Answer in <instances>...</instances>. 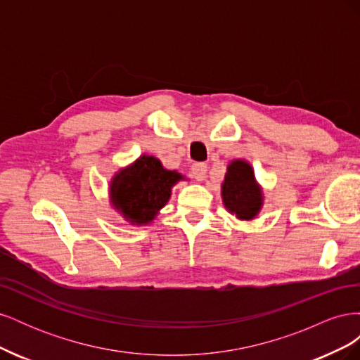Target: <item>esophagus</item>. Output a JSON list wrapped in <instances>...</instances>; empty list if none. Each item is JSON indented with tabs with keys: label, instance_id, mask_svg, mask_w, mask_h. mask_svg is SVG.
<instances>
[{
	"label": "esophagus",
	"instance_id": "obj_1",
	"mask_svg": "<svg viewBox=\"0 0 360 360\" xmlns=\"http://www.w3.org/2000/svg\"><path fill=\"white\" fill-rule=\"evenodd\" d=\"M205 172H207L205 163L198 162V163H193V165H192V174L198 181H202L205 179Z\"/></svg>",
	"mask_w": 360,
	"mask_h": 360
}]
</instances>
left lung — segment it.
I'll return each instance as SVG.
<instances>
[{"instance_id": "8db88e82", "label": "left lung", "mask_w": 360, "mask_h": 360, "mask_svg": "<svg viewBox=\"0 0 360 360\" xmlns=\"http://www.w3.org/2000/svg\"><path fill=\"white\" fill-rule=\"evenodd\" d=\"M222 204L238 221H254L264 205V193L255 172L245 159H234L226 167L221 184Z\"/></svg>"}]
</instances>
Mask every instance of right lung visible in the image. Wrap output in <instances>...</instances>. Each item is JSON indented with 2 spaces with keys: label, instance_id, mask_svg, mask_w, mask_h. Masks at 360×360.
<instances>
[{
  "label": "right lung",
  "instance_id": "add662e5",
  "mask_svg": "<svg viewBox=\"0 0 360 360\" xmlns=\"http://www.w3.org/2000/svg\"><path fill=\"white\" fill-rule=\"evenodd\" d=\"M181 180L186 177L176 169L163 168L158 158L141 155L112 176L110 204L129 225L144 226L156 219L169 201L172 188Z\"/></svg>",
  "mask_w": 360,
  "mask_h": 360
}]
</instances>
